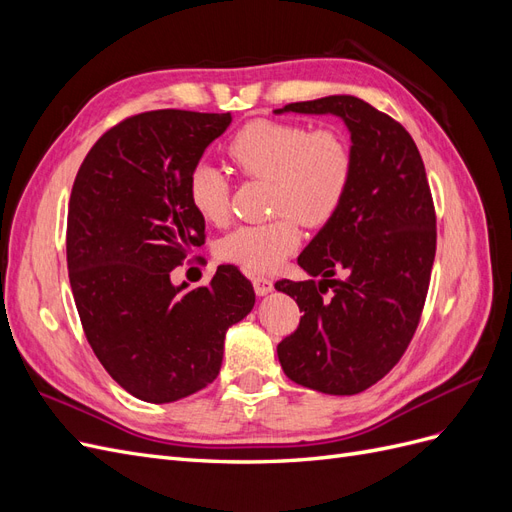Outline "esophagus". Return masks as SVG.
<instances>
[{"mask_svg":"<svg viewBox=\"0 0 512 512\" xmlns=\"http://www.w3.org/2000/svg\"><path fill=\"white\" fill-rule=\"evenodd\" d=\"M252 282H254V290L258 297H265V294H269L273 290V282L265 275H254Z\"/></svg>","mask_w":512,"mask_h":512,"instance_id":"obj_1","label":"esophagus"}]
</instances>
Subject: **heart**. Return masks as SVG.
Segmentation results:
<instances>
[{
  "label": "heart",
  "mask_w": 512,
  "mask_h": 512,
  "mask_svg": "<svg viewBox=\"0 0 512 512\" xmlns=\"http://www.w3.org/2000/svg\"><path fill=\"white\" fill-rule=\"evenodd\" d=\"M226 156L243 177L267 179L275 218L243 224L220 241V258L252 273L275 271L301 243L307 228L329 224L352 183L354 151L344 130L309 128L299 121L252 119L228 138ZM188 198L209 224L230 218V179L222 168L198 162L188 177Z\"/></svg>",
  "instance_id": "obj_1"
}]
</instances>
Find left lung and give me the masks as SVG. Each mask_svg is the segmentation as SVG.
<instances>
[{
  "label": "left lung",
  "instance_id": "obj_1",
  "mask_svg": "<svg viewBox=\"0 0 512 512\" xmlns=\"http://www.w3.org/2000/svg\"><path fill=\"white\" fill-rule=\"evenodd\" d=\"M333 113L350 130L354 170L335 218L299 256L322 282H275L303 312L277 344L284 374L327 395H356L399 363L416 333L436 258V207L416 143L354 96L292 102L275 113Z\"/></svg>",
  "mask_w": 512,
  "mask_h": 512
}]
</instances>
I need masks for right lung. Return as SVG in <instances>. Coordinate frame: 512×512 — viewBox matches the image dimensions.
Wrapping results in <instances>:
<instances>
[{
	"mask_svg": "<svg viewBox=\"0 0 512 512\" xmlns=\"http://www.w3.org/2000/svg\"><path fill=\"white\" fill-rule=\"evenodd\" d=\"M228 123L230 113L177 108L126 117L89 149L72 185L66 254L85 337L121 389L149 404L218 378L226 331L256 301L232 265L194 290L170 282L205 243L190 170Z\"/></svg>",
	"mask_w": 512,
	"mask_h": 512,
	"instance_id": "obj_1",
	"label": "right lung"
}]
</instances>
